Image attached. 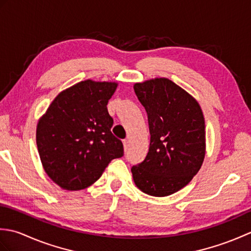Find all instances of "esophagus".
<instances>
[{"mask_svg": "<svg viewBox=\"0 0 251 251\" xmlns=\"http://www.w3.org/2000/svg\"><path fill=\"white\" fill-rule=\"evenodd\" d=\"M123 145H124V150L125 152L127 151V149H128V140H123Z\"/></svg>", "mask_w": 251, "mask_h": 251, "instance_id": "esophagus-1", "label": "esophagus"}]
</instances>
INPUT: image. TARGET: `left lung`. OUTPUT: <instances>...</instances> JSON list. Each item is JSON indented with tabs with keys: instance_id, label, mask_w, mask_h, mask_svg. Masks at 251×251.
Instances as JSON below:
<instances>
[{
	"instance_id": "1",
	"label": "left lung",
	"mask_w": 251,
	"mask_h": 251,
	"mask_svg": "<svg viewBox=\"0 0 251 251\" xmlns=\"http://www.w3.org/2000/svg\"><path fill=\"white\" fill-rule=\"evenodd\" d=\"M148 114L150 148L131 167L143 193L163 197L181 190L199 173L205 157V120L199 102L168 78L134 85Z\"/></svg>"
}]
</instances>
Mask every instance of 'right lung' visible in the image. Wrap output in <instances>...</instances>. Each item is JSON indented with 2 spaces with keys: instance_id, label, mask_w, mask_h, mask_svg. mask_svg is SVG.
Masks as SVG:
<instances>
[{
  "instance_id": "right-lung-1",
  "label": "right lung",
  "mask_w": 251,
  "mask_h": 251,
  "mask_svg": "<svg viewBox=\"0 0 251 251\" xmlns=\"http://www.w3.org/2000/svg\"><path fill=\"white\" fill-rule=\"evenodd\" d=\"M116 87L112 82H79L58 95L37 123L42 165L60 188H87L112 159L124 155L122 141L111 132L113 119L106 109Z\"/></svg>"
}]
</instances>
